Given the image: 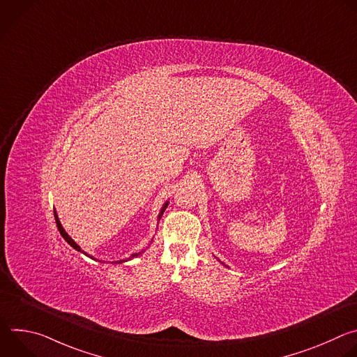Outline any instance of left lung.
Returning <instances> with one entry per match:
<instances>
[{
  "label": "left lung",
  "instance_id": "1",
  "mask_svg": "<svg viewBox=\"0 0 357 357\" xmlns=\"http://www.w3.org/2000/svg\"><path fill=\"white\" fill-rule=\"evenodd\" d=\"M219 261H220V260H219ZM222 264H223V266H226V264H225V263H222ZM226 267H227V266H226Z\"/></svg>",
  "mask_w": 357,
  "mask_h": 357
}]
</instances>
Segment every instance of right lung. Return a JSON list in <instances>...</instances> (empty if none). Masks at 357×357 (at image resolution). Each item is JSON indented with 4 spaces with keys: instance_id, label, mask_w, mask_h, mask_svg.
Listing matches in <instances>:
<instances>
[{
    "instance_id": "obj_1",
    "label": "right lung",
    "mask_w": 357,
    "mask_h": 357,
    "mask_svg": "<svg viewBox=\"0 0 357 357\" xmlns=\"http://www.w3.org/2000/svg\"><path fill=\"white\" fill-rule=\"evenodd\" d=\"M168 200L164 203V205H162V208H161V212L158 213V218H157V222H160V219L162 218V215H164V212H165V209H167V206H168ZM55 220H56V226H58V229H59V231H61V234H62V237L75 248V250H77V251H80V252H83V254H86V256H89V254L87 252H84L82 248H80V245L66 233V230L63 229V226H62V223H61V220H59V216H58V213L55 212ZM144 251V250H142ZM142 251H138V252H134V254H131V257H128V259H126V260H120V261H113L114 264H121V263H126V261H128V260H131V259H135V257H138L139 256V254H142ZM90 259H93L91 256H89ZM93 260H96V259H93Z\"/></svg>"
}]
</instances>
